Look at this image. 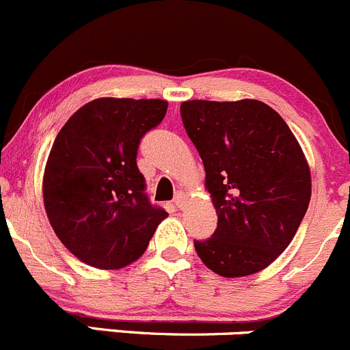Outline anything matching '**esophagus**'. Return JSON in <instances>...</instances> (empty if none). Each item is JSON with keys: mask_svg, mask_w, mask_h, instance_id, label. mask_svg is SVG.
<instances>
[{"mask_svg": "<svg viewBox=\"0 0 350 350\" xmlns=\"http://www.w3.org/2000/svg\"><path fill=\"white\" fill-rule=\"evenodd\" d=\"M174 204L178 208H182L183 204H185V193H183V192H176V196H175V199H174Z\"/></svg>", "mask_w": 350, "mask_h": 350, "instance_id": "obj_1", "label": "esophagus"}]
</instances>
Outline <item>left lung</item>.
Segmentation results:
<instances>
[{"label": "left lung", "instance_id": "8db88e82", "mask_svg": "<svg viewBox=\"0 0 350 350\" xmlns=\"http://www.w3.org/2000/svg\"><path fill=\"white\" fill-rule=\"evenodd\" d=\"M183 126L205 168L217 212L212 237L193 241L226 278L261 271L291 243L308 208L312 180L284 120L261 100H187Z\"/></svg>", "mask_w": 350, "mask_h": 350}]
</instances>
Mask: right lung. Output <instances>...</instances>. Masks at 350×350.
I'll list each match as a JSON object with an SVG mask.
<instances>
[{"instance_id":"obj_1","label":"right lung","mask_w":350,"mask_h":350,"mask_svg":"<svg viewBox=\"0 0 350 350\" xmlns=\"http://www.w3.org/2000/svg\"><path fill=\"white\" fill-rule=\"evenodd\" d=\"M161 99L103 97L70 116L53 142L43 202L57 237L85 265L118 269L148 247L167 211L150 202L139 142L163 121Z\"/></svg>"}]
</instances>
